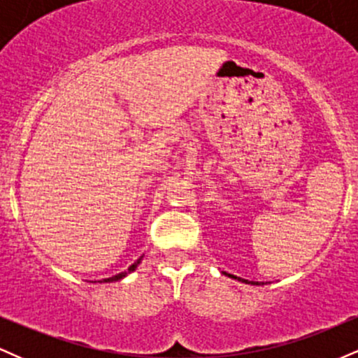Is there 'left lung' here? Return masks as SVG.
<instances>
[{"label":"left lung","instance_id":"left-lung-1","mask_svg":"<svg viewBox=\"0 0 358 358\" xmlns=\"http://www.w3.org/2000/svg\"><path fill=\"white\" fill-rule=\"evenodd\" d=\"M224 274H225V276L232 278V279H237V281H241V282H245V285H254V286H261V285H264V282H259V281H248V279L237 278V276H234V274H227V273H224Z\"/></svg>","mask_w":358,"mask_h":358}]
</instances>
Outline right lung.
I'll use <instances>...</instances> for the list:
<instances>
[{
  "mask_svg": "<svg viewBox=\"0 0 358 358\" xmlns=\"http://www.w3.org/2000/svg\"><path fill=\"white\" fill-rule=\"evenodd\" d=\"M141 259H143V256H141V257H139V259H138V261H136V262H134V264H131V266H129V268H127V271H124V273H119V274H116V276H113V278H108V279H104V281H101V282H113V281H119V279L126 278V276H127V274H129V273H131V271H134V269H136V268H138V264H139V262H141Z\"/></svg>",
  "mask_w": 358,
  "mask_h": 358,
  "instance_id": "add662e5",
  "label": "right lung"
}]
</instances>
